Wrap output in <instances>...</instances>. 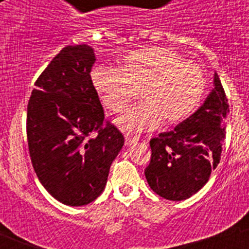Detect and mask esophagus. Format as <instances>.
<instances>
[{
	"label": "esophagus",
	"mask_w": 249,
	"mask_h": 249,
	"mask_svg": "<svg viewBox=\"0 0 249 249\" xmlns=\"http://www.w3.org/2000/svg\"><path fill=\"white\" fill-rule=\"evenodd\" d=\"M138 140H140V137H137V136L127 135L126 137H124V143H126L127 146H131V144L136 143V142H137Z\"/></svg>",
	"instance_id": "obj_1"
}]
</instances>
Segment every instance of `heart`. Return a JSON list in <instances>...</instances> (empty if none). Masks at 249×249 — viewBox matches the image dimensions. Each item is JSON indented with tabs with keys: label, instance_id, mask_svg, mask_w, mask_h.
Listing matches in <instances>:
<instances>
[{
	"label": "heart",
	"instance_id": "b5f03b06",
	"mask_svg": "<svg viewBox=\"0 0 249 249\" xmlns=\"http://www.w3.org/2000/svg\"><path fill=\"white\" fill-rule=\"evenodd\" d=\"M91 77L106 108L116 113L137 100L141 91L143 102L116 120L127 132L153 129L163 120L169 124L182 122L198 107L206 89L197 63L160 47L133 51L118 68L96 67Z\"/></svg>",
	"mask_w": 249,
	"mask_h": 249
}]
</instances>
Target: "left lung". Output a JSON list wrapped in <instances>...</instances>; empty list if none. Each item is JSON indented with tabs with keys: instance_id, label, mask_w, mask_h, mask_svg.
<instances>
[{
	"instance_id": "8db88e82",
	"label": "left lung",
	"mask_w": 249,
	"mask_h": 249,
	"mask_svg": "<svg viewBox=\"0 0 249 249\" xmlns=\"http://www.w3.org/2000/svg\"><path fill=\"white\" fill-rule=\"evenodd\" d=\"M230 113L218 74L214 89L192 116L149 141L151 160L144 169L149 187L169 201H182L198 192L218 166Z\"/></svg>"
}]
</instances>
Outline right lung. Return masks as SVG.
I'll return each instance as SVG.
<instances>
[{
  "label": "right lung",
  "mask_w": 249,
  "mask_h": 249,
  "mask_svg": "<svg viewBox=\"0 0 249 249\" xmlns=\"http://www.w3.org/2000/svg\"><path fill=\"white\" fill-rule=\"evenodd\" d=\"M93 50L66 46L35 82L27 105L28 151L47 192L67 206H85L103 192L124 143L105 120L91 80Z\"/></svg>",
  "instance_id": "add662e5"
}]
</instances>
